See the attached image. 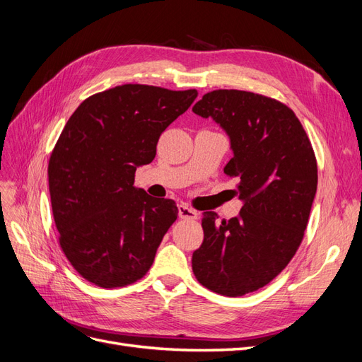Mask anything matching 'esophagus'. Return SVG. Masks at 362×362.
I'll return each mask as SVG.
<instances>
[{"instance_id": "34e87169", "label": "esophagus", "mask_w": 362, "mask_h": 362, "mask_svg": "<svg viewBox=\"0 0 362 362\" xmlns=\"http://www.w3.org/2000/svg\"><path fill=\"white\" fill-rule=\"evenodd\" d=\"M178 216H180V218H184V220H196L197 218L196 211L187 204L178 205Z\"/></svg>"}]
</instances>
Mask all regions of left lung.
I'll use <instances>...</instances> for the list:
<instances>
[{
  "label": "left lung",
  "instance_id": "obj_1",
  "mask_svg": "<svg viewBox=\"0 0 362 362\" xmlns=\"http://www.w3.org/2000/svg\"><path fill=\"white\" fill-rule=\"evenodd\" d=\"M193 112L229 134L233 157L224 173L238 180L244 202L238 217L221 223L205 211L193 272L209 291L243 296L276 279L300 247L317 189L316 156L293 110L276 98L216 90Z\"/></svg>",
  "mask_w": 362,
  "mask_h": 362
}]
</instances>
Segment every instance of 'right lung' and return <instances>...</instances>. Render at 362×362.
<instances>
[{"label":"right lung","mask_w":362,"mask_h":362,"mask_svg":"<svg viewBox=\"0 0 362 362\" xmlns=\"http://www.w3.org/2000/svg\"><path fill=\"white\" fill-rule=\"evenodd\" d=\"M196 97L126 83L88 97L69 118L49 158V193L59 245L85 280L122 288L151 268L178 208L134 187V172Z\"/></svg>","instance_id":"obj_1"}]
</instances>
